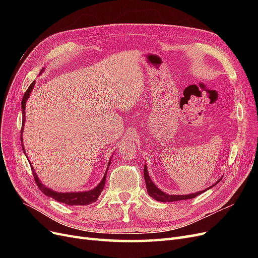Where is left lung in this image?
I'll use <instances>...</instances> for the list:
<instances>
[{"mask_svg": "<svg viewBox=\"0 0 258 258\" xmlns=\"http://www.w3.org/2000/svg\"><path fill=\"white\" fill-rule=\"evenodd\" d=\"M144 178H145L146 189H147L148 195H150V196H151L152 198H154L155 200L161 201V202H171V201H178V200L192 199V198H195V197H197L198 195L207 191V190L210 189V188H212L213 186H215V185L218 183V181H217V182H216L215 184H213L212 186L208 187L207 189L200 190V191L194 192V194H188V195H169V194H167V192H165V191H162L160 188H158V187L154 184V182L151 179L150 174H148V170H147L146 163H145V166H144ZM220 179H222V178H220Z\"/></svg>", "mask_w": 258, "mask_h": 258, "instance_id": "obj_1", "label": "left lung"}]
</instances>
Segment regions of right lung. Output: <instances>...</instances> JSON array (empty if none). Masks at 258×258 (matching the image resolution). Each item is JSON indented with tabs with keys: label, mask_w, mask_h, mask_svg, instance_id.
Listing matches in <instances>:
<instances>
[{
	"label": "right lung",
	"mask_w": 258,
	"mask_h": 258,
	"mask_svg": "<svg viewBox=\"0 0 258 258\" xmlns=\"http://www.w3.org/2000/svg\"><path fill=\"white\" fill-rule=\"evenodd\" d=\"M44 72V69L41 71V73ZM34 85H35V82H33L32 84H31L29 86L28 90L26 91L25 96H23L22 98V101H21V110H22V116H23V119H22V128H21V144H22V132H23V127H25V121H26V103L27 101L31 95V92H32L33 88H34ZM22 148H23V153L26 154V151H25V147H23V144H22ZM26 157H27V154H26ZM29 160V159H28ZM112 160V157L110 159V162ZM31 165V162H30ZM108 167H110V163H108V166L106 168V172L108 170ZM31 168H32V172H33V175H34V178H35V182L38 186V188H40L43 194H45L46 196H48L54 200H57L59 202H62V204L64 205H68V206H88L90 204H92V202H96L97 199L99 198L101 191L103 190L104 188V185H105V179H106V172L103 176V178L101 179V182L95 187V188H92L90 190H86V191H70V192H61V191H56V190H52L50 189L49 187H47L46 185H44L42 183V181L40 178H38L36 172L33 169V166L31 165Z\"/></svg>",
	"instance_id": "1"
}]
</instances>
